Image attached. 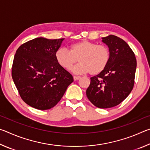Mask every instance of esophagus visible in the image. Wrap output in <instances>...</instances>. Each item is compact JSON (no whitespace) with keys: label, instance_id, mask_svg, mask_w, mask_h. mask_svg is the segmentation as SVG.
<instances>
[{"label":"esophagus","instance_id":"obj_1","mask_svg":"<svg viewBox=\"0 0 150 150\" xmlns=\"http://www.w3.org/2000/svg\"><path fill=\"white\" fill-rule=\"evenodd\" d=\"M81 77H79V76H73V79H74V81H77Z\"/></svg>","mask_w":150,"mask_h":150}]
</instances>
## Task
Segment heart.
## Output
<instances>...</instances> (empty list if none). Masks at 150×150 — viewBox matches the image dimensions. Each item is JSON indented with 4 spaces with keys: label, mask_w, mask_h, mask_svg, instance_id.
<instances>
[{
    "label": "heart",
    "mask_w": 150,
    "mask_h": 150,
    "mask_svg": "<svg viewBox=\"0 0 150 150\" xmlns=\"http://www.w3.org/2000/svg\"><path fill=\"white\" fill-rule=\"evenodd\" d=\"M58 64L66 69H69L77 62L80 63L72 67L75 74H99L105 69L110 59V52L107 47L96 45L87 40L75 43L71 45L70 51L61 47L55 52Z\"/></svg>",
    "instance_id": "obj_1"
}]
</instances>
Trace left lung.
Returning <instances> with one entry per match:
<instances>
[{"instance_id": "8db88e82", "label": "left lung", "mask_w": 150, "mask_h": 150, "mask_svg": "<svg viewBox=\"0 0 150 150\" xmlns=\"http://www.w3.org/2000/svg\"><path fill=\"white\" fill-rule=\"evenodd\" d=\"M107 45L110 59L99 74L91 78L86 95L96 107L108 108L118 105L132 90L136 69V59L127 43L116 35L102 38Z\"/></svg>"}]
</instances>
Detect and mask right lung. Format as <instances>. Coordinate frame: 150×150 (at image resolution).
<instances>
[{"mask_svg":"<svg viewBox=\"0 0 150 150\" xmlns=\"http://www.w3.org/2000/svg\"><path fill=\"white\" fill-rule=\"evenodd\" d=\"M64 38H36L16 50L12 77L25 103L38 110L54 107L73 82V77L58 64L55 52Z\"/></svg>","mask_w":150,"mask_h":150,"instance_id":"1","label":"right lung"}]
</instances>
